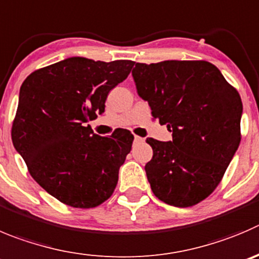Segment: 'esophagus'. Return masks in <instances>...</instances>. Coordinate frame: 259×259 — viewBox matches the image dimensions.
<instances>
[{
	"label": "esophagus",
	"instance_id": "esophagus-1",
	"mask_svg": "<svg viewBox=\"0 0 259 259\" xmlns=\"http://www.w3.org/2000/svg\"><path fill=\"white\" fill-rule=\"evenodd\" d=\"M142 141H144V139H142V137L135 136V142H142Z\"/></svg>",
	"mask_w": 259,
	"mask_h": 259
}]
</instances>
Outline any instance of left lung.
<instances>
[{
  "label": "left lung",
  "instance_id": "1",
  "mask_svg": "<svg viewBox=\"0 0 259 259\" xmlns=\"http://www.w3.org/2000/svg\"><path fill=\"white\" fill-rule=\"evenodd\" d=\"M132 76L152 117L173 132L168 142L146 139L150 187L168 205H196L218 187L238 150L242 99L206 61L136 63Z\"/></svg>",
  "mask_w": 259,
  "mask_h": 259
}]
</instances>
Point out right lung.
<instances>
[{
	"label": "right lung",
	"instance_id": "right-lung-1",
	"mask_svg": "<svg viewBox=\"0 0 259 259\" xmlns=\"http://www.w3.org/2000/svg\"><path fill=\"white\" fill-rule=\"evenodd\" d=\"M132 66L68 57L34 71L21 85L12 144L34 181L66 205L95 207L117 186L134 135L119 130L102 137L86 123L103 114L109 91Z\"/></svg>",
	"mask_w": 259,
	"mask_h": 259
}]
</instances>
